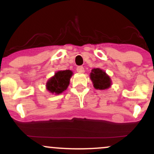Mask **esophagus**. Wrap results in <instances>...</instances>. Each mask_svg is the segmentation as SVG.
Returning a JSON list of instances; mask_svg holds the SVG:
<instances>
[{
    "mask_svg": "<svg viewBox=\"0 0 154 154\" xmlns=\"http://www.w3.org/2000/svg\"><path fill=\"white\" fill-rule=\"evenodd\" d=\"M77 72H78L79 74H82L85 72V69H84V67L83 66H78L77 68Z\"/></svg>",
    "mask_w": 154,
    "mask_h": 154,
    "instance_id": "obj_1",
    "label": "esophagus"
}]
</instances>
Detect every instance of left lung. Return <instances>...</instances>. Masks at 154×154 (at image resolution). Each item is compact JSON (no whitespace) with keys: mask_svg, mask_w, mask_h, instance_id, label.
I'll return each mask as SVG.
<instances>
[{"mask_svg":"<svg viewBox=\"0 0 154 154\" xmlns=\"http://www.w3.org/2000/svg\"><path fill=\"white\" fill-rule=\"evenodd\" d=\"M90 77L93 82V87L97 90L108 89L111 85L110 77L100 69H92Z\"/></svg>","mask_w":154,"mask_h":154,"instance_id":"left-lung-1","label":"left lung"}]
</instances>
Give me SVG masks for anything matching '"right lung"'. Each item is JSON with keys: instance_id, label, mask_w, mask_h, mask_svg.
<instances>
[{"instance_id": "add662e5", "label": "right lung", "mask_w": 154, "mask_h": 154, "mask_svg": "<svg viewBox=\"0 0 154 154\" xmlns=\"http://www.w3.org/2000/svg\"><path fill=\"white\" fill-rule=\"evenodd\" d=\"M73 75L71 70H61L55 73L54 76L48 79L46 89L53 94H60L66 91L69 85L70 78Z\"/></svg>"}]
</instances>
